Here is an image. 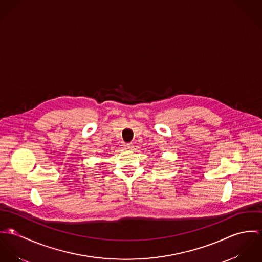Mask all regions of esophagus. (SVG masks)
Segmentation results:
<instances>
[{"label": "esophagus", "instance_id": "esophagus-1", "mask_svg": "<svg viewBox=\"0 0 262 262\" xmlns=\"http://www.w3.org/2000/svg\"><path fill=\"white\" fill-rule=\"evenodd\" d=\"M133 146H134V145H133V144H129V143H124V144L122 145V147H123L124 149H130V148H133Z\"/></svg>", "mask_w": 262, "mask_h": 262}]
</instances>
